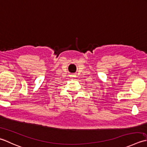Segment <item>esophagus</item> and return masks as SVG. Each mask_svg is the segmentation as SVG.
I'll use <instances>...</instances> for the list:
<instances>
[{
    "label": "esophagus",
    "instance_id": "esophagus-1",
    "mask_svg": "<svg viewBox=\"0 0 147 147\" xmlns=\"http://www.w3.org/2000/svg\"><path fill=\"white\" fill-rule=\"evenodd\" d=\"M70 78H73V79H74V78H75V76H71Z\"/></svg>",
    "mask_w": 147,
    "mask_h": 147
}]
</instances>
